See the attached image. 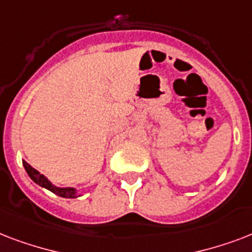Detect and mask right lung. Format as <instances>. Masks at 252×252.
I'll return each instance as SVG.
<instances>
[{"mask_svg": "<svg viewBox=\"0 0 252 252\" xmlns=\"http://www.w3.org/2000/svg\"><path fill=\"white\" fill-rule=\"evenodd\" d=\"M23 166H25V170L27 171V174H29L30 178H31V179H32L35 183L39 184L40 187L47 188V189H49L51 192H53L55 195L61 196V197H65V199H76V197L81 196L80 193H77L76 188H73V187L61 188V187H57V186H55V184H52L48 179H47V178H45L44 175H43V174H40V172L37 171V170H35L33 167H31V166H30L26 161H23Z\"/></svg>", "mask_w": 252, "mask_h": 252, "instance_id": "1", "label": "right lung"}]
</instances>
